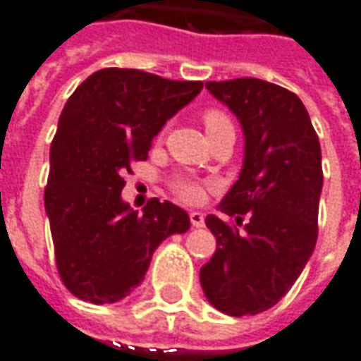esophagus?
I'll list each match as a JSON object with an SVG mask.
<instances>
[{"mask_svg":"<svg viewBox=\"0 0 361 361\" xmlns=\"http://www.w3.org/2000/svg\"><path fill=\"white\" fill-rule=\"evenodd\" d=\"M189 220H191V224L195 228H203L204 226V214L199 211L189 212Z\"/></svg>","mask_w":361,"mask_h":361,"instance_id":"34e87169","label":"esophagus"}]
</instances>
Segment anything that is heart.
<instances>
[{
  "instance_id": "1",
  "label": "heart",
  "mask_w": 361,
  "mask_h": 361,
  "mask_svg": "<svg viewBox=\"0 0 361 361\" xmlns=\"http://www.w3.org/2000/svg\"><path fill=\"white\" fill-rule=\"evenodd\" d=\"M203 121L209 137L219 133L222 129H226V127H234L230 118L220 110H207L203 114ZM172 189L173 193L185 203H199L204 195V183L199 180H193V178H178L172 183Z\"/></svg>"
}]
</instances>
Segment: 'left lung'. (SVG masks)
<instances>
[{
	"label": "left lung",
	"mask_w": 361,
	"mask_h": 361,
	"mask_svg": "<svg viewBox=\"0 0 361 361\" xmlns=\"http://www.w3.org/2000/svg\"><path fill=\"white\" fill-rule=\"evenodd\" d=\"M207 89L234 111L245 139L240 178L219 209L250 222L240 232L214 214L204 219L216 251L201 286L222 313L257 315L286 295L315 250L321 145L302 100L279 85L242 77Z\"/></svg>",
	"instance_id": "obj_1"
}]
</instances>
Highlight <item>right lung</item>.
Masks as SVG:
<instances>
[{
  "instance_id": "obj_1",
  "label": "right lung",
  "mask_w": 361,
  "mask_h": 361,
  "mask_svg": "<svg viewBox=\"0 0 361 361\" xmlns=\"http://www.w3.org/2000/svg\"><path fill=\"white\" fill-rule=\"evenodd\" d=\"M201 89V81L108 67L69 96L50 147L44 207L58 272L73 295L96 305L123 300L158 245L189 230L178 204L150 199L133 211L121 189L123 173L147 160L158 131Z\"/></svg>"
}]
</instances>
